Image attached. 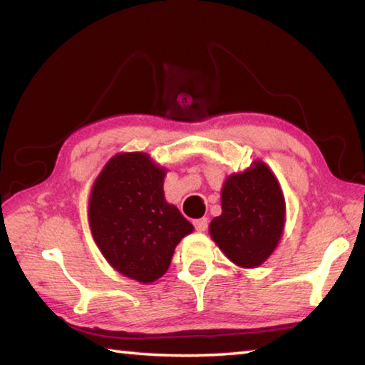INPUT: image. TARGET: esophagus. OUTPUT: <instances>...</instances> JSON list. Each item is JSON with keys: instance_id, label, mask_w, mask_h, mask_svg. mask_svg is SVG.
<instances>
[{"instance_id": "1", "label": "esophagus", "mask_w": 365, "mask_h": 365, "mask_svg": "<svg viewBox=\"0 0 365 365\" xmlns=\"http://www.w3.org/2000/svg\"><path fill=\"white\" fill-rule=\"evenodd\" d=\"M193 225H195V228H196V231H200V233H204L205 230H207V225H209V220L207 218H197V220H195L193 222Z\"/></svg>"}]
</instances>
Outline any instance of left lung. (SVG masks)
Instances as JSON below:
<instances>
[{
    "label": "left lung",
    "mask_w": 365,
    "mask_h": 365,
    "mask_svg": "<svg viewBox=\"0 0 365 365\" xmlns=\"http://www.w3.org/2000/svg\"><path fill=\"white\" fill-rule=\"evenodd\" d=\"M286 201L277 178L262 161L230 175L222 188V215L210 222V237L231 262L255 268L277 247Z\"/></svg>",
    "instance_id": "1"
}]
</instances>
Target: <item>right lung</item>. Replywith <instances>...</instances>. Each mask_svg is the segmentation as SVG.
Segmentation results:
<instances>
[{
  "mask_svg": "<svg viewBox=\"0 0 365 365\" xmlns=\"http://www.w3.org/2000/svg\"><path fill=\"white\" fill-rule=\"evenodd\" d=\"M165 169L147 153H119L105 164L89 197V225L107 262L150 284L168 271L177 244L193 231L164 197Z\"/></svg>",
  "mask_w": 365,
  "mask_h": 365,
  "instance_id": "obj_1",
  "label": "right lung"
}]
</instances>
